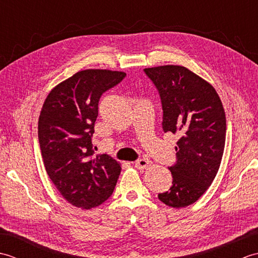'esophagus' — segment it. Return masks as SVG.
<instances>
[{
    "mask_svg": "<svg viewBox=\"0 0 258 258\" xmlns=\"http://www.w3.org/2000/svg\"><path fill=\"white\" fill-rule=\"evenodd\" d=\"M149 166H150V161L146 160V158H141V160L135 162V167L139 169H145Z\"/></svg>",
    "mask_w": 258,
    "mask_h": 258,
    "instance_id": "34e87169",
    "label": "esophagus"
}]
</instances>
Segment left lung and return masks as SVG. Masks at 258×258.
Returning a JSON list of instances; mask_svg holds the SVG:
<instances>
[{
    "label": "left lung",
    "mask_w": 258,
    "mask_h": 258,
    "mask_svg": "<svg viewBox=\"0 0 258 258\" xmlns=\"http://www.w3.org/2000/svg\"><path fill=\"white\" fill-rule=\"evenodd\" d=\"M158 90L164 132L177 134V161L168 167L173 185L158 194L174 208L193 204L205 193L220 168L226 139V117L215 89L180 65L144 69Z\"/></svg>",
    "instance_id": "left-lung-1"
}]
</instances>
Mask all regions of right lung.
I'll return each mask as SVG.
<instances>
[{
    "instance_id": "1",
    "label": "right lung",
    "mask_w": 258,
    "mask_h": 258,
    "mask_svg": "<svg viewBox=\"0 0 258 258\" xmlns=\"http://www.w3.org/2000/svg\"><path fill=\"white\" fill-rule=\"evenodd\" d=\"M126 73L89 69L75 73L48 93L38 117V142L48 177L70 204L91 210L103 204L116 185L120 164L94 156L92 136L104 92Z\"/></svg>"
}]
</instances>
